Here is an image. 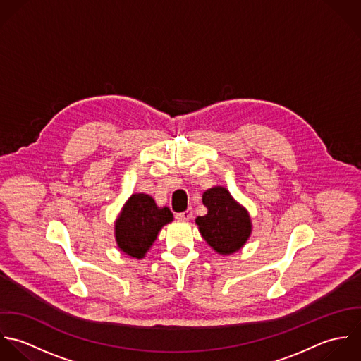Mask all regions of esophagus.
<instances>
[{"label": "esophagus", "instance_id": "esophagus-1", "mask_svg": "<svg viewBox=\"0 0 361 361\" xmlns=\"http://www.w3.org/2000/svg\"><path fill=\"white\" fill-rule=\"evenodd\" d=\"M176 217L178 219V220H190L191 217H192V209H187V211H184V212H180V214H177Z\"/></svg>", "mask_w": 361, "mask_h": 361}]
</instances>
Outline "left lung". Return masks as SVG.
Segmentation results:
<instances>
[{"label": "left lung", "mask_w": 361, "mask_h": 361, "mask_svg": "<svg viewBox=\"0 0 361 361\" xmlns=\"http://www.w3.org/2000/svg\"><path fill=\"white\" fill-rule=\"evenodd\" d=\"M202 202L208 209L205 216L197 217V224L205 241L219 254L238 251L251 234V221L223 187H214L204 192Z\"/></svg>", "instance_id": "left-lung-1"}]
</instances>
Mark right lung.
Here are the masks:
<instances>
[{
	"label": "right lung",
	"instance_id": "obj_1",
	"mask_svg": "<svg viewBox=\"0 0 361 361\" xmlns=\"http://www.w3.org/2000/svg\"><path fill=\"white\" fill-rule=\"evenodd\" d=\"M173 220L169 208H157L153 198L134 194L116 221V240L121 251L133 258H144L160 228Z\"/></svg>",
	"mask_w": 361,
	"mask_h": 361
}]
</instances>
